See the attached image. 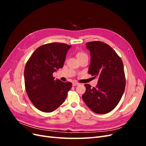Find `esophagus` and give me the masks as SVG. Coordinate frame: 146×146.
<instances>
[{"instance_id": "esophagus-1", "label": "esophagus", "mask_w": 146, "mask_h": 146, "mask_svg": "<svg viewBox=\"0 0 146 146\" xmlns=\"http://www.w3.org/2000/svg\"><path fill=\"white\" fill-rule=\"evenodd\" d=\"M79 85V83H77V82H72V85L73 86H77V85Z\"/></svg>"}]
</instances>
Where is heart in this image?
<instances>
[{
  "instance_id": "1",
  "label": "heart",
  "mask_w": 146,
  "mask_h": 146,
  "mask_svg": "<svg viewBox=\"0 0 146 146\" xmlns=\"http://www.w3.org/2000/svg\"><path fill=\"white\" fill-rule=\"evenodd\" d=\"M77 57L78 60H80L82 58H84V57H88V56L85 53H84L83 52H78L77 54Z\"/></svg>"
}]
</instances>
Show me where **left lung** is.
I'll return each mask as SVG.
<instances>
[{
    "label": "left lung",
    "mask_w": 146,
    "mask_h": 146,
    "mask_svg": "<svg viewBox=\"0 0 146 146\" xmlns=\"http://www.w3.org/2000/svg\"><path fill=\"white\" fill-rule=\"evenodd\" d=\"M86 46L91 54L88 73L98 77L99 80L96 87L85 84L86 91L82 99L94 113H108L116 107L125 90L122 61L113 48L104 42H88Z\"/></svg>",
    "instance_id": "obj_1"
}]
</instances>
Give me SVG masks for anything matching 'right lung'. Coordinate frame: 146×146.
I'll return each mask as SVG.
<instances>
[{
  "label": "right lung",
  "instance_id": "add662e5",
  "mask_svg": "<svg viewBox=\"0 0 146 146\" xmlns=\"http://www.w3.org/2000/svg\"><path fill=\"white\" fill-rule=\"evenodd\" d=\"M70 45L51 42L38 47L24 69L25 88L29 98L39 110L55 111L62 104L72 84L55 80L53 73L62 68Z\"/></svg>",
  "mask_w": 146,
  "mask_h": 146
}]
</instances>
